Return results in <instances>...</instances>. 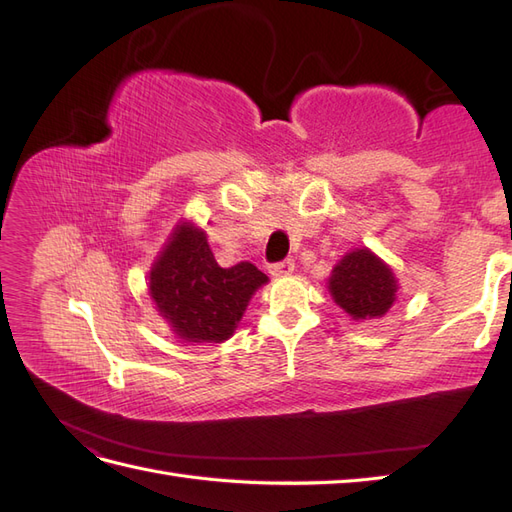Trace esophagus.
Here are the masks:
<instances>
[{"label": "esophagus", "instance_id": "esophagus-1", "mask_svg": "<svg viewBox=\"0 0 512 512\" xmlns=\"http://www.w3.org/2000/svg\"><path fill=\"white\" fill-rule=\"evenodd\" d=\"M271 275L275 277H282V275H290L294 271V262L292 260H282V262H275V265L269 267Z\"/></svg>", "mask_w": 512, "mask_h": 512}]
</instances>
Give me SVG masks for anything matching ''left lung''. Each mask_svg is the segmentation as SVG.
<instances>
[{
  "mask_svg": "<svg viewBox=\"0 0 512 512\" xmlns=\"http://www.w3.org/2000/svg\"><path fill=\"white\" fill-rule=\"evenodd\" d=\"M329 292L352 320H371L382 318L395 303L397 280L389 265L361 247L333 267Z\"/></svg>",
  "mask_w": 512,
  "mask_h": 512,
  "instance_id": "left-lung-1",
  "label": "left lung"
}]
</instances>
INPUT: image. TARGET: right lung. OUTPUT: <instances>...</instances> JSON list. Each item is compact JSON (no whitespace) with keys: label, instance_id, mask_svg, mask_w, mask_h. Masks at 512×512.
Instances as JSON below:
<instances>
[{"label":"right lung","instance_id":"1","mask_svg":"<svg viewBox=\"0 0 512 512\" xmlns=\"http://www.w3.org/2000/svg\"><path fill=\"white\" fill-rule=\"evenodd\" d=\"M267 282L252 262L222 269L205 230L183 222L153 262L149 294L175 335L220 344L235 333L252 294Z\"/></svg>","mask_w":512,"mask_h":512}]
</instances>
